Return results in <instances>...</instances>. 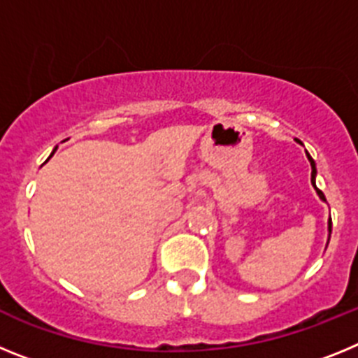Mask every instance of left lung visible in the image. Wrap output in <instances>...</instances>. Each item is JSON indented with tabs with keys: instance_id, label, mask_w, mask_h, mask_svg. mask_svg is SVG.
<instances>
[{
	"instance_id": "1",
	"label": "left lung",
	"mask_w": 358,
	"mask_h": 358,
	"mask_svg": "<svg viewBox=\"0 0 358 358\" xmlns=\"http://www.w3.org/2000/svg\"><path fill=\"white\" fill-rule=\"evenodd\" d=\"M296 141H297V143H301V141H299V140H296ZM306 157H308L310 166H312V185H314V188H315V192H317L319 199H321V201H327V197H324V194H322L321 189H319L317 186H315V173H317V170H315V163H314V159H312V157H310L308 152H306ZM328 231H330V233H331V218H330V220H328Z\"/></svg>"
}]
</instances>
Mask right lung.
<instances>
[{"mask_svg":"<svg viewBox=\"0 0 358 358\" xmlns=\"http://www.w3.org/2000/svg\"><path fill=\"white\" fill-rule=\"evenodd\" d=\"M53 152H55V150H53Z\"/></svg>","mask_w":358,"mask_h":358,"instance_id":"right-lung-1","label":"right lung"}]
</instances>
